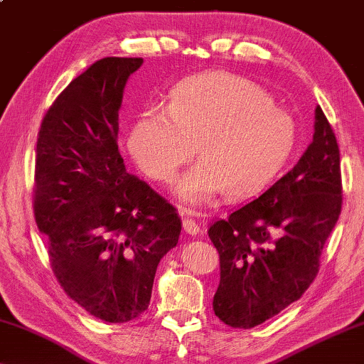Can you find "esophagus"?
<instances>
[{
	"instance_id": "34e87169",
	"label": "esophagus",
	"mask_w": 364,
	"mask_h": 364,
	"mask_svg": "<svg viewBox=\"0 0 364 364\" xmlns=\"http://www.w3.org/2000/svg\"><path fill=\"white\" fill-rule=\"evenodd\" d=\"M182 226H183V231L188 232V234H198L200 232V225L198 221H195L193 218H183L182 221Z\"/></svg>"
}]
</instances>
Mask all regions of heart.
Here are the masks:
<instances>
[{
    "mask_svg": "<svg viewBox=\"0 0 364 364\" xmlns=\"http://www.w3.org/2000/svg\"><path fill=\"white\" fill-rule=\"evenodd\" d=\"M293 117L273 105L264 87L228 71L188 76L172 87L166 109L153 104L130 127L127 148L144 176L171 182L193 158H201L176 192L201 205L223 190L228 200L260 192L291 154Z\"/></svg>",
    "mask_w": 364,
    "mask_h": 364,
    "instance_id": "1",
    "label": "heart"
}]
</instances>
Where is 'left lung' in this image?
I'll list each match as a JSON object with an SVG mask.
<instances>
[{
	"instance_id": "1",
	"label": "left lung",
	"mask_w": 364,
	"mask_h": 364,
	"mask_svg": "<svg viewBox=\"0 0 364 364\" xmlns=\"http://www.w3.org/2000/svg\"><path fill=\"white\" fill-rule=\"evenodd\" d=\"M314 136L291 171L260 197L211 223L220 254L213 311L234 328L260 326L314 282L326 240L342 211L340 151L316 107Z\"/></svg>"
}]
</instances>
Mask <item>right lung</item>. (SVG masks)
Instances as JSON below:
<instances>
[{
  "label": "right lung",
  "instance_id": "1",
  "mask_svg": "<svg viewBox=\"0 0 364 364\" xmlns=\"http://www.w3.org/2000/svg\"><path fill=\"white\" fill-rule=\"evenodd\" d=\"M141 63L89 66L53 100L37 136L33 216L50 265L73 301L112 323L148 309L156 268L182 229L176 206L128 174L117 144L124 87Z\"/></svg>",
  "mask_w": 364,
  "mask_h": 364
}]
</instances>
